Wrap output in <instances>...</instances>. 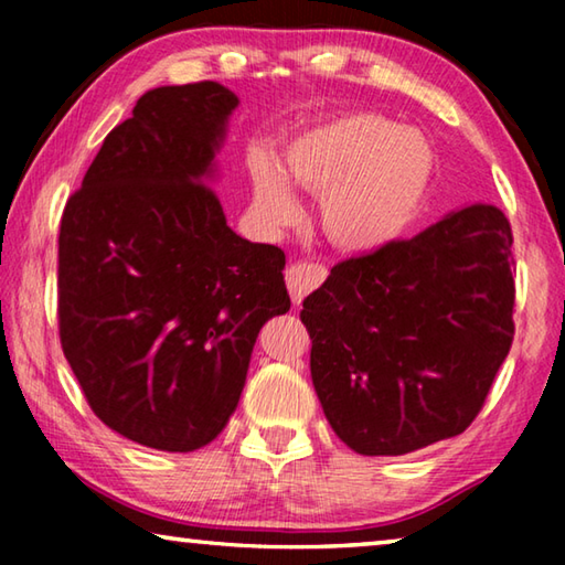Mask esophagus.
<instances>
[{
	"instance_id": "esophagus-1",
	"label": "esophagus",
	"mask_w": 565,
	"mask_h": 565,
	"mask_svg": "<svg viewBox=\"0 0 565 565\" xmlns=\"http://www.w3.org/2000/svg\"><path fill=\"white\" fill-rule=\"evenodd\" d=\"M327 266L321 264H294L286 271V289H289L294 303L299 306L306 299V294L319 289L323 279H327Z\"/></svg>"
}]
</instances>
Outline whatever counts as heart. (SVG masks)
<instances>
[{
    "mask_svg": "<svg viewBox=\"0 0 565 565\" xmlns=\"http://www.w3.org/2000/svg\"><path fill=\"white\" fill-rule=\"evenodd\" d=\"M434 149L416 129L376 111H351L299 134L281 154V174L264 154L248 167L254 212L281 232L301 218L285 184L321 196V226L351 254L396 244L418 222L434 179Z\"/></svg>",
    "mask_w": 565,
    "mask_h": 565,
    "instance_id": "b5f03b06",
    "label": "heart"
}]
</instances>
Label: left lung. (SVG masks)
<instances>
[{
  "mask_svg": "<svg viewBox=\"0 0 565 565\" xmlns=\"http://www.w3.org/2000/svg\"><path fill=\"white\" fill-rule=\"evenodd\" d=\"M511 244L501 209L471 204L306 296L311 381L343 444L404 456L471 426L513 341Z\"/></svg>",
  "mask_w": 565,
  "mask_h": 565,
  "instance_id": "8db88e82",
  "label": "left lung"
}]
</instances>
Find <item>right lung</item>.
I'll return each mask as SVG.
<instances>
[{
	"instance_id": "right-lung-1",
	"label": "right lung",
	"mask_w": 565,
	"mask_h": 565,
	"mask_svg": "<svg viewBox=\"0 0 565 565\" xmlns=\"http://www.w3.org/2000/svg\"><path fill=\"white\" fill-rule=\"evenodd\" d=\"M236 107L216 82L147 92L62 214L64 356L94 414L157 451L224 431L256 337L291 309L281 248L232 232L209 186Z\"/></svg>"
}]
</instances>
